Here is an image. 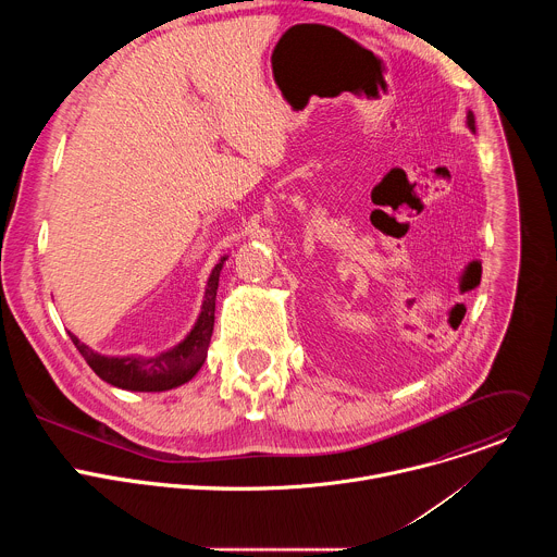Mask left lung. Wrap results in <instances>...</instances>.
<instances>
[{
  "label": "left lung",
  "instance_id": "8db88e82",
  "mask_svg": "<svg viewBox=\"0 0 557 557\" xmlns=\"http://www.w3.org/2000/svg\"><path fill=\"white\" fill-rule=\"evenodd\" d=\"M467 127H469L471 132L475 129V127H473V114H471V112H467Z\"/></svg>",
  "mask_w": 557,
  "mask_h": 557
}]
</instances>
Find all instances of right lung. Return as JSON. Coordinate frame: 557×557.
Wrapping results in <instances>:
<instances>
[{"instance_id":"obj_1","label":"right lung","mask_w":557,"mask_h":557,"mask_svg":"<svg viewBox=\"0 0 557 557\" xmlns=\"http://www.w3.org/2000/svg\"><path fill=\"white\" fill-rule=\"evenodd\" d=\"M226 262V256L220 258V262L213 267L207 288H205V299L198 320L191 329V333L176 344L174 348L156 355V357H108L95 352L90 346L84 342H78L76 335L67 333L76 350L84 355L88 366L99 374L103 381H108L114 387L129 389V392H165L172 387H178L196 376V372L202 368L207 359V348L211 342L213 333V312H215V293H218V282H220V271Z\"/></svg>"}]
</instances>
